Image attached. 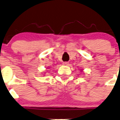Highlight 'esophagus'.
<instances>
[{
  "mask_svg": "<svg viewBox=\"0 0 120 120\" xmlns=\"http://www.w3.org/2000/svg\"><path fill=\"white\" fill-rule=\"evenodd\" d=\"M68 62H64L63 63V64L64 65V66H67V65H68Z\"/></svg>",
  "mask_w": 120,
  "mask_h": 120,
  "instance_id": "esophagus-1",
  "label": "esophagus"
}]
</instances>
